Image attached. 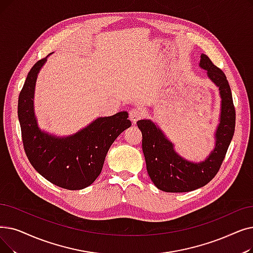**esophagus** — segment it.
I'll list each match as a JSON object with an SVG mask.
<instances>
[{
  "instance_id": "34e87169",
  "label": "esophagus",
  "mask_w": 253,
  "mask_h": 253,
  "mask_svg": "<svg viewBox=\"0 0 253 253\" xmlns=\"http://www.w3.org/2000/svg\"><path fill=\"white\" fill-rule=\"evenodd\" d=\"M142 116H144V112L141 111V108H139V107H133V108L130 109V112H129V118H130L131 121H132L133 123H135L137 120L141 119Z\"/></svg>"
}]
</instances>
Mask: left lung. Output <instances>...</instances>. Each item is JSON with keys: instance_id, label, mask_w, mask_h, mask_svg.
Instances as JSON below:
<instances>
[{"instance_id": "8db88e82", "label": "left lung", "mask_w": 253, "mask_h": 253, "mask_svg": "<svg viewBox=\"0 0 253 253\" xmlns=\"http://www.w3.org/2000/svg\"><path fill=\"white\" fill-rule=\"evenodd\" d=\"M200 66L208 71L209 78L219 87L222 99L220 124L216 131V147L207 160L192 163L183 159L150 120H140L136 123L142 134L141 145L148 173L156 187L166 192H188L207 185L220 169L234 136L236 109L226 76L206 54L201 56Z\"/></svg>"}]
</instances>
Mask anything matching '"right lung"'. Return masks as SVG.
Segmentation results:
<instances>
[{"label": "right lung", "mask_w": 253, "mask_h": 253, "mask_svg": "<svg viewBox=\"0 0 253 253\" xmlns=\"http://www.w3.org/2000/svg\"><path fill=\"white\" fill-rule=\"evenodd\" d=\"M46 58L28 73L18 97L17 114L24 149L31 164L43 178L67 190L90 186L100 174L106 154L115 139L131 126L128 113L95 120L74 135L58 138L39 130L33 111L37 74Z\"/></svg>", "instance_id": "obj_1"}]
</instances>
